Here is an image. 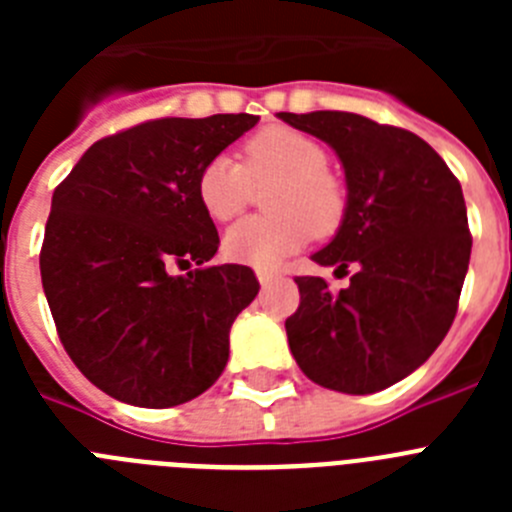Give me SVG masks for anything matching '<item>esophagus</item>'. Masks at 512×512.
<instances>
[{
    "label": "esophagus",
    "mask_w": 512,
    "mask_h": 512,
    "mask_svg": "<svg viewBox=\"0 0 512 512\" xmlns=\"http://www.w3.org/2000/svg\"><path fill=\"white\" fill-rule=\"evenodd\" d=\"M256 277H259L261 287H266V284H271L274 279H277V271L271 269H256Z\"/></svg>",
    "instance_id": "1"
}]
</instances>
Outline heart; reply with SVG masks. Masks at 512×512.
<instances>
[{
  "mask_svg": "<svg viewBox=\"0 0 512 512\" xmlns=\"http://www.w3.org/2000/svg\"><path fill=\"white\" fill-rule=\"evenodd\" d=\"M269 184H277L266 200L274 215L241 220L223 238L225 256L238 264L271 269L300 251L312 233L330 235L343 220L346 192L328 171L325 148L284 125L248 138L246 164L225 153L210 158L197 176V200L212 220L225 223Z\"/></svg>",
  "mask_w": 512,
  "mask_h": 512,
  "instance_id": "1",
  "label": "heart"
}]
</instances>
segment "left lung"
I'll return each mask as SVG.
<instances>
[{"mask_svg":"<svg viewBox=\"0 0 512 512\" xmlns=\"http://www.w3.org/2000/svg\"><path fill=\"white\" fill-rule=\"evenodd\" d=\"M277 117L341 158L346 212L312 261L336 266V277L354 269L341 292L323 277L295 279L289 348L320 387L372 395L425 364L454 323L472 253L461 184L410 130L354 112Z\"/></svg>","mask_w":512,"mask_h":512,"instance_id":"left-lung-1","label":"left lung"}]
</instances>
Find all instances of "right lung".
Wrapping results in <instances>:
<instances>
[{
	"label": "right lung",
	"instance_id": "right-lung-1",
	"mask_svg": "<svg viewBox=\"0 0 512 512\" xmlns=\"http://www.w3.org/2000/svg\"><path fill=\"white\" fill-rule=\"evenodd\" d=\"M256 122H143L97 140L53 192L40 248L45 300L66 354L115 400L174 408L223 374L230 325L259 282L248 266L207 264L220 238L197 176Z\"/></svg>",
	"mask_w": 512,
	"mask_h": 512
}]
</instances>
